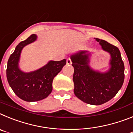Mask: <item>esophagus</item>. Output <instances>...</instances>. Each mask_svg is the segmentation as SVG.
I'll list each match as a JSON object with an SVG mask.
<instances>
[{
  "label": "esophagus",
  "mask_w": 133,
  "mask_h": 133,
  "mask_svg": "<svg viewBox=\"0 0 133 133\" xmlns=\"http://www.w3.org/2000/svg\"><path fill=\"white\" fill-rule=\"evenodd\" d=\"M71 59H70V58L67 59V64L70 65V64H71Z\"/></svg>",
  "instance_id": "34e87169"
}]
</instances>
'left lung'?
<instances>
[{"instance_id":"8db88e82","label":"left lung","mask_w":133,"mask_h":133,"mask_svg":"<svg viewBox=\"0 0 133 133\" xmlns=\"http://www.w3.org/2000/svg\"><path fill=\"white\" fill-rule=\"evenodd\" d=\"M102 49L109 53L110 68L100 73L89 66L90 54L80 51L71 56L74 68V94L79 100L92 105H100L111 100L122 87L124 79V65L121 52L116 46L95 38Z\"/></svg>"}]
</instances>
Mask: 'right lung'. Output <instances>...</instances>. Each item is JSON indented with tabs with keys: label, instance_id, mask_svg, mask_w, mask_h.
Segmentation results:
<instances>
[{
	"label": "right lung",
	"instance_id": "right-lung-1",
	"mask_svg": "<svg viewBox=\"0 0 133 133\" xmlns=\"http://www.w3.org/2000/svg\"><path fill=\"white\" fill-rule=\"evenodd\" d=\"M36 39L37 35L33 34L26 40L19 43L7 63L8 82L15 94L26 102H36L47 98L52 91L54 78L66 64L65 59L58 62L50 61L36 71L29 73L22 71L18 68L22 49Z\"/></svg>",
	"mask_w": 133,
	"mask_h": 133
}]
</instances>
